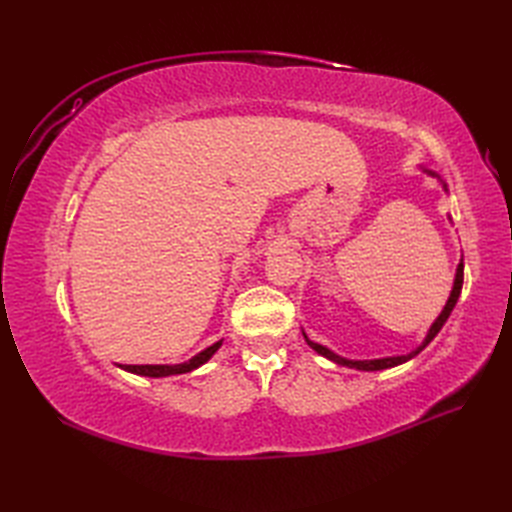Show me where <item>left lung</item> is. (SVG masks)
<instances>
[{"label":"left lung","mask_w":512,"mask_h":512,"mask_svg":"<svg viewBox=\"0 0 512 512\" xmlns=\"http://www.w3.org/2000/svg\"><path fill=\"white\" fill-rule=\"evenodd\" d=\"M461 286H463V262H459V269H457V277H455V286H453V292H451V297H448V301H446V307L442 309L440 318H438L436 322H433V327L429 329V333H427V337H425L423 346H418L414 352H410V354H406V356H389V359H376V361H348V359H342V356L333 354L329 348H324V346H320V344L309 342V339H307V344L312 346V348H314L318 354L327 356V359H331V361H335V363H339V365H346V367L367 369V371H378V369H386V367H395V365H401V363L410 361L412 356H416L418 352H421V350H423V348H425V346L431 342V339L440 333V329L444 327V322L448 320V316H451L453 307L457 305V299H459V294H461Z\"/></svg>","instance_id":"8db88e82"}]
</instances>
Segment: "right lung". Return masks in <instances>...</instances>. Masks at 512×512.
<instances>
[{"instance_id":"obj_1","label":"right lung","mask_w":512,"mask_h":512,"mask_svg":"<svg viewBox=\"0 0 512 512\" xmlns=\"http://www.w3.org/2000/svg\"><path fill=\"white\" fill-rule=\"evenodd\" d=\"M222 346V342L209 346L207 350H203L200 354H196L194 359H190L188 363H181V365H121L126 371H132V374L138 376H149V378H162V376H173V374H188V371L200 367L203 363H207L211 356L215 354Z\"/></svg>"}]
</instances>
